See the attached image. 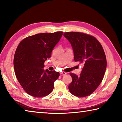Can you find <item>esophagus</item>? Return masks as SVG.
<instances>
[{
  "label": "esophagus",
  "mask_w": 122,
  "mask_h": 122,
  "mask_svg": "<svg viewBox=\"0 0 122 122\" xmlns=\"http://www.w3.org/2000/svg\"><path fill=\"white\" fill-rule=\"evenodd\" d=\"M66 74L67 73H66V72H60V75H66Z\"/></svg>",
  "instance_id": "34e87169"
}]
</instances>
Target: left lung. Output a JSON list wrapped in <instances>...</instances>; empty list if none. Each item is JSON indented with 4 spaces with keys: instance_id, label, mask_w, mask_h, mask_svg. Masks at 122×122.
<instances>
[{
    "instance_id": "left-lung-1",
    "label": "left lung",
    "mask_w": 122,
    "mask_h": 122,
    "mask_svg": "<svg viewBox=\"0 0 122 122\" xmlns=\"http://www.w3.org/2000/svg\"><path fill=\"white\" fill-rule=\"evenodd\" d=\"M63 36L71 45L74 60L83 66L79 76L70 73L73 80L69 90L76 96H87L96 89L103 78L107 67L104 50L93 36L75 32H66Z\"/></svg>"
}]
</instances>
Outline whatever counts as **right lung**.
<instances>
[{
	"mask_svg": "<svg viewBox=\"0 0 122 122\" xmlns=\"http://www.w3.org/2000/svg\"><path fill=\"white\" fill-rule=\"evenodd\" d=\"M63 32L39 33L23 39L14 56L16 78L28 94L40 97L51 94L59 72L44 70V62L60 40Z\"/></svg>",
	"mask_w": 122,
	"mask_h": 122,
	"instance_id": "right-lung-1",
	"label": "right lung"
}]
</instances>
